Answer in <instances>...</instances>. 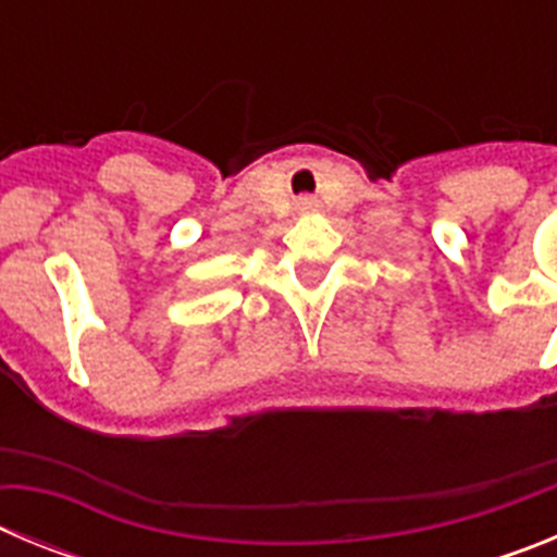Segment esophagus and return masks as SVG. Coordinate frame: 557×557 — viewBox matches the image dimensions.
<instances>
[{"label":"esophagus","mask_w":557,"mask_h":557,"mask_svg":"<svg viewBox=\"0 0 557 557\" xmlns=\"http://www.w3.org/2000/svg\"><path fill=\"white\" fill-rule=\"evenodd\" d=\"M298 206H301V209H312L314 198H301V200H298Z\"/></svg>","instance_id":"1"}]
</instances>
